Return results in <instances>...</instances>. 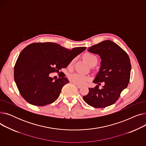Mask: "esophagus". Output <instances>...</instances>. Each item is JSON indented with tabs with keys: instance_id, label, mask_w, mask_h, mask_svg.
Returning <instances> with one entry per match:
<instances>
[{
	"instance_id": "34e87169",
	"label": "esophagus",
	"mask_w": 146,
	"mask_h": 146,
	"mask_svg": "<svg viewBox=\"0 0 146 146\" xmlns=\"http://www.w3.org/2000/svg\"><path fill=\"white\" fill-rule=\"evenodd\" d=\"M74 85L77 86V88H79V89H80V88H81V87H82V86L81 85H78V84H74Z\"/></svg>"
}]
</instances>
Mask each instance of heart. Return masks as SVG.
Masks as SVG:
<instances>
[{
	"label": "heart",
	"mask_w": 146,
	"mask_h": 146,
	"mask_svg": "<svg viewBox=\"0 0 146 146\" xmlns=\"http://www.w3.org/2000/svg\"><path fill=\"white\" fill-rule=\"evenodd\" d=\"M83 58L87 61L88 63L90 66L95 65L97 63L98 58L97 57L94 55V54H92L90 52H86L83 55ZM74 63V59L72 60L70 63L68 64V67L71 68ZM68 79L72 83L74 84H78V85H82L85 84L87 82H88L90 79L89 76L86 74L79 73H74L70 74L68 76Z\"/></svg>",
	"instance_id": "1"
}]
</instances>
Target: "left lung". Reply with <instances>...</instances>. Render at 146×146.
I'll list each match as a JSON object with an SVG mask.
<instances>
[{
  "label": "left lung",
  "instance_id": "8db88e82",
  "mask_svg": "<svg viewBox=\"0 0 146 146\" xmlns=\"http://www.w3.org/2000/svg\"><path fill=\"white\" fill-rule=\"evenodd\" d=\"M88 50L97 54L102 60L100 70L94 80L98 85L89 88L83 100L94 108H105L115 103L121 92L128 86L131 69L130 60L123 49L110 40L94 45ZM101 82L104 85L99 89Z\"/></svg>",
  "mask_w": 146,
  "mask_h": 146
}]
</instances>
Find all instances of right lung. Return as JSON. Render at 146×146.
I'll return each mask as SVG.
<instances>
[{
    "label": "right lung",
    "mask_w": 146,
    "mask_h": 146,
    "mask_svg": "<svg viewBox=\"0 0 146 146\" xmlns=\"http://www.w3.org/2000/svg\"><path fill=\"white\" fill-rule=\"evenodd\" d=\"M86 47L69 50L54 42H35L22 51L14 67V79L21 95L29 104L45 106L54 102L62 88L68 83L65 74L60 70ZM60 72L55 81L49 76Z\"/></svg>",
    "instance_id": "1"
}]
</instances>
